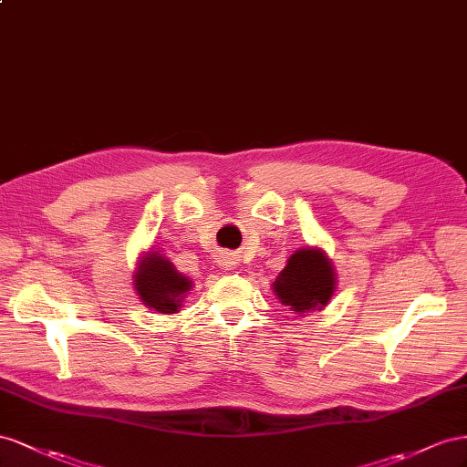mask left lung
<instances>
[{
  "mask_svg": "<svg viewBox=\"0 0 467 467\" xmlns=\"http://www.w3.org/2000/svg\"><path fill=\"white\" fill-rule=\"evenodd\" d=\"M275 296L289 309L305 313L325 307L335 291V272L321 250L301 248L287 260L285 268L279 272Z\"/></svg>",
  "mask_w": 467,
  "mask_h": 467,
  "instance_id": "8db88e82",
  "label": "left lung"
}]
</instances>
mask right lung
I'll return each mask as SVG.
<instances>
[{
    "label": "right lung",
    "mask_w": 467,
    "mask_h": 467,
    "mask_svg": "<svg viewBox=\"0 0 467 467\" xmlns=\"http://www.w3.org/2000/svg\"><path fill=\"white\" fill-rule=\"evenodd\" d=\"M135 287L146 307L168 315L178 311L183 293L192 287V282L166 258L149 254L139 265Z\"/></svg>",
    "instance_id": "right-lung-1"
}]
</instances>
